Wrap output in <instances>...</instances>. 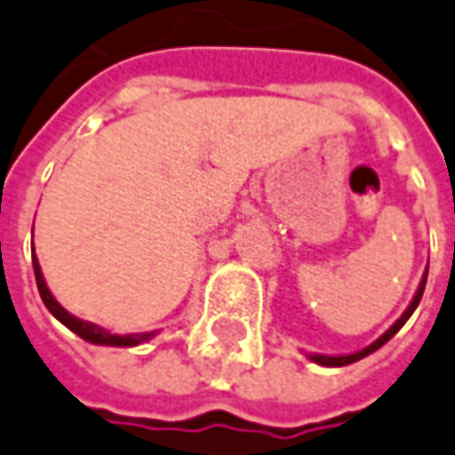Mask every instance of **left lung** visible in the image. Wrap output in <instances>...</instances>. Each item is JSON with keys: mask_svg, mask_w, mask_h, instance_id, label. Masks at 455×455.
Returning a JSON list of instances; mask_svg holds the SVG:
<instances>
[{"mask_svg": "<svg viewBox=\"0 0 455 455\" xmlns=\"http://www.w3.org/2000/svg\"><path fill=\"white\" fill-rule=\"evenodd\" d=\"M426 275H428V270H426ZM423 288H426V277L420 280L419 292H416V298H413V303L408 306V310H405L403 315H401V318L393 323V325H391V328H388V331H386V333L378 338L373 346H368V348L358 350V353H353V355H338V358H335V355H313V361L320 363V365H333V368H335V365H348V363H355V361H361V358H365V355H371V353L380 348V346H386V343L391 340L393 335H395V333H398V331H401V328H403L405 320L413 315V310L419 307L420 298H423Z\"/></svg>", "mask_w": 455, "mask_h": 455, "instance_id": "left-lung-1", "label": "left lung"}]
</instances>
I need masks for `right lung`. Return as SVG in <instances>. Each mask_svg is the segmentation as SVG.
Instances as JSON below:
<instances>
[{"label": "right lung", "mask_w": 455, "mask_h": 455, "mask_svg": "<svg viewBox=\"0 0 455 455\" xmlns=\"http://www.w3.org/2000/svg\"><path fill=\"white\" fill-rule=\"evenodd\" d=\"M32 265H35V277H36V288H39V295H42V300H44V306L50 307V313L57 320H62L64 325L69 328V331H75L79 338H84V340H90V343H100V346H137V343H142V340H149L152 333H132V335H112L102 331V328H97L92 323H87V320H79L75 315H69L67 310H64L54 298H52L50 288H47V283H44V277H42V270H39V263H36V255L32 258Z\"/></svg>", "instance_id": "1"}]
</instances>
